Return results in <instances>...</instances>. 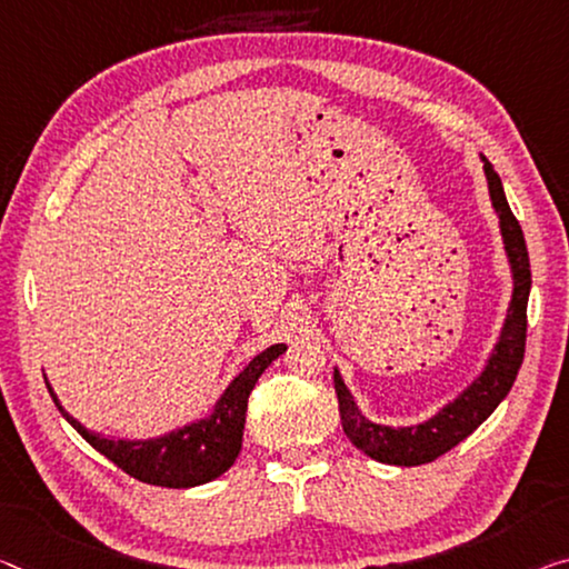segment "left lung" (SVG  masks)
Here are the masks:
<instances>
[{
	"label": "left lung",
	"instance_id": "8db88e82",
	"mask_svg": "<svg viewBox=\"0 0 569 569\" xmlns=\"http://www.w3.org/2000/svg\"><path fill=\"white\" fill-rule=\"evenodd\" d=\"M480 162H483L488 196H491V206L498 216V229H501L503 251L511 269L509 310H506L501 333H498L493 351L488 353L483 371L456 399L437 409L430 419L409 427H391L366 419L351 389L346 387L343 376L338 369L333 371L343 432L358 450L373 460L387 462V466H425V462H432L456 448L478 425H483L493 415V409L511 391L521 369L523 343H527V302L531 290L529 251L521 226L511 213L509 200H506L501 178H498L493 164L486 160V154H480Z\"/></svg>",
	"mask_w": 569,
	"mask_h": 569
}]
</instances>
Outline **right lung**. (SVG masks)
I'll use <instances>...</instances> for the list:
<instances>
[{
	"label": "right lung",
	"instance_id": "add662e5",
	"mask_svg": "<svg viewBox=\"0 0 569 569\" xmlns=\"http://www.w3.org/2000/svg\"><path fill=\"white\" fill-rule=\"evenodd\" d=\"M284 351V343H274L251 358L243 366V371L223 389V395L216 399V405L206 417H198L193 422L164 435L142 437V440L109 437L89 430L60 405L50 383L48 389L60 415L73 425V430L124 473L142 480V483L162 488H193L223 476L233 466V460L239 458L251 389H254L259 376L267 371V366Z\"/></svg>",
	"mask_w": 569,
	"mask_h": 569
}]
</instances>
